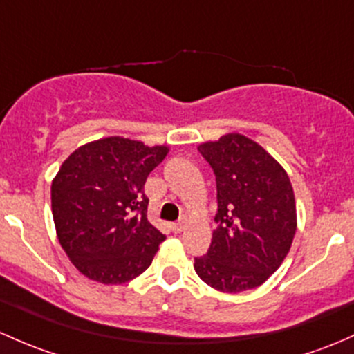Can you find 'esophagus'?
Returning <instances> with one entry per match:
<instances>
[{"mask_svg":"<svg viewBox=\"0 0 354 354\" xmlns=\"http://www.w3.org/2000/svg\"><path fill=\"white\" fill-rule=\"evenodd\" d=\"M171 230L174 234H180L181 230H185V222H174V224H171Z\"/></svg>","mask_w":354,"mask_h":354,"instance_id":"esophagus-1","label":"esophagus"}]
</instances>
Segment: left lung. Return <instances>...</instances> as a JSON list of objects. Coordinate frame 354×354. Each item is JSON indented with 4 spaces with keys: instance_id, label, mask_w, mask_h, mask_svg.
<instances>
[{
    "instance_id": "obj_1",
    "label": "left lung",
    "mask_w": 354,
    "mask_h": 354,
    "mask_svg": "<svg viewBox=\"0 0 354 354\" xmlns=\"http://www.w3.org/2000/svg\"><path fill=\"white\" fill-rule=\"evenodd\" d=\"M198 152L217 181V227L207 254L195 258L196 274L218 292L256 288L280 268L295 236L288 174L241 133L200 144Z\"/></svg>"
}]
</instances>
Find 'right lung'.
Wrapping results in <instances>:
<instances>
[{"label": "right lung", "instance_id": "add662e5", "mask_svg": "<svg viewBox=\"0 0 354 354\" xmlns=\"http://www.w3.org/2000/svg\"><path fill=\"white\" fill-rule=\"evenodd\" d=\"M166 146L106 137L73 152L52 181L59 243L89 280L122 285L147 270L166 239L147 221L144 185Z\"/></svg>", "mask_w": 354, "mask_h": 354}]
</instances>
